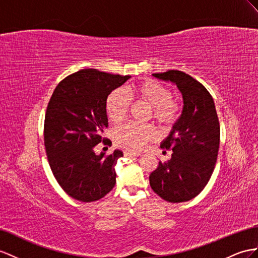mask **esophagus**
Returning <instances> with one entry per match:
<instances>
[{
    "mask_svg": "<svg viewBox=\"0 0 258 258\" xmlns=\"http://www.w3.org/2000/svg\"><path fill=\"white\" fill-rule=\"evenodd\" d=\"M124 156H125V157H128V158H133V157H138V156H141V154L131 153V151H124Z\"/></svg>",
    "mask_w": 258,
    "mask_h": 258,
    "instance_id": "34e87169",
    "label": "esophagus"
}]
</instances>
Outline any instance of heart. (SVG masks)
<instances>
[{"instance_id":"heart-1","label":"heart","mask_w":258,"mask_h":258,"mask_svg":"<svg viewBox=\"0 0 258 258\" xmlns=\"http://www.w3.org/2000/svg\"><path fill=\"white\" fill-rule=\"evenodd\" d=\"M130 97L150 105L154 120L161 125L173 124L180 115V103L172 98L171 90L153 79H145L128 85L124 89H115L108 96L105 109L109 120L113 124L122 123L127 116L131 107ZM156 136L157 131L154 126L134 122L122 125L113 133L117 146L128 151L142 150Z\"/></svg>"}]
</instances>
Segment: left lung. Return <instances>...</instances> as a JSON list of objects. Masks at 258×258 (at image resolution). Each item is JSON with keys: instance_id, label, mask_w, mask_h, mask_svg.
I'll use <instances>...</instances> for the list:
<instances>
[{"instance_id": "obj_1", "label": "left lung", "mask_w": 258, "mask_h": 258, "mask_svg": "<svg viewBox=\"0 0 258 258\" xmlns=\"http://www.w3.org/2000/svg\"><path fill=\"white\" fill-rule=\"evenodd\" d=\"M176 85L183 97L179 120L160 147L172 150L171 159L159 162L149 175L154 192L169 203L192 200L214 172L220 143V125L214 99L204 86L184 72L153 74Z\"/></svg>"}]
</instances>
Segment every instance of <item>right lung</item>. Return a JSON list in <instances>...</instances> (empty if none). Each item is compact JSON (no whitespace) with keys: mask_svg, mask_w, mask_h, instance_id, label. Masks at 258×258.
<instances>
[{"mask_svg":"<svg viewBox=\"0 0 258 258\" xmlns=\"http://www.w3.org/2000/svg\"><path fill=\"white\" fill-rule=\"evenodd\" d=\"M130 77L85 69L65 77L52 94L44 118L45 151L55 180L74 200L98 201L115 185V164L123 153L97 155L95 147L110 142L103 138L107 98Z\"/></svg>","mask_w":258,"mask_h":258,"instance_id":"1","label":"right lung"}]
</instances>
